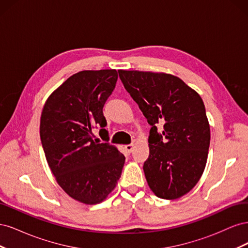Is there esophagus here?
Instances as JSON below:
<instances>
[{
    "instance_id": "34e87169",
    "label": "esophagus",
    "mask_w": 248,
    "mask_h": 248,
    "mask_svg": "<svg viewBox=\"0 0 248 248\" xmlns=\"http://www.w3.org/2000/svg\"><path fill=\"white\" fill-rule=\"evenodd\" d=\"M125 149L126 151L128 153H131L132 152V149H133V144H129V145H126L125 146Z\"/></svg>"
}]
</instances>
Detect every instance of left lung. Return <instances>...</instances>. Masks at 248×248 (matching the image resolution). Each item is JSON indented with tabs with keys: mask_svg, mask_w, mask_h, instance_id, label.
<instances>
[{
	"mask_svg": "<svg viewBox=\"0 0 248 248\" xmlns=\"http://www.w3.org/2000/svg\"><path fill=\"white\" fill-rule=\"evenodd\" d=\"M126 91L151 125L144 171L158 198L175 200L190 191L205 170L210 126L201 96L167 73L119 70Z\"/></svg>",
	"mask_w": 248,
	"mask_h": 248,
	"instance_id": "1",
	"label": "left lung"
}]
</instances>
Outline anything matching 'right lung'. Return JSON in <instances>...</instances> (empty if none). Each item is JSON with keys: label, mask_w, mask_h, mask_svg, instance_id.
Returning <instances> with one entry per match:
<instances>
[{"label": "right lung", "mask_w": 248, "mask_h": 248, "mask_svg": "<svg viewBox=\"0 0 248 248\" xmlns=\"http://www.w3.org/2000/svg\"><path fill=\"white\" fill-rule=\"evenodd\" d=\"M117 79L115 69L73 74L48 97L41 114V144L52 174L67 194L88 205L112 191L125 162L108 142L102 111ZM97 126L103 142L93 139Z\"/></svg>", "instance_id": "right-lung-1"}]
</instances>
